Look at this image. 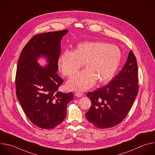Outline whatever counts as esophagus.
Masks as SVG:
<instances>
[{
	"label": "esophagus",
	"mask_w": 155,
	"mask_h": 155,
	"mask_svg": "<svg viewBox=\"0 0 155 155\" xmlns=\"http://www.w3.org/2000/svg\"><path fill=\"white\" fill-rule=\"evenodd\" d=\"M75 95L77 97H81V96L83 95V94L81 93V92H75Z\"/></svg>",
	"instance_id": "obj_1"
}]
</instances>
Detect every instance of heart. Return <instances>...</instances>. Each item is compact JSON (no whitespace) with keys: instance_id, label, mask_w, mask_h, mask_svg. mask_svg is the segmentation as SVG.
Listing matches in <instances>:
<instances>
[{"instance_id":"obj_1","label":"heart","mask_w":155,"mask_h":155,"mask_svg":"<svg viewBox=\"0 0 155 155\" xmlns=\"http://www.w3.org/2000/svg\"><path fill=\"white\" fill-rule=\"evenodd\" d=\"M122 51L116 45L99 41L78 44L74 51L65 50L58 60L59 67L64 76L71 77L83 64L86 69L70 79L67 86L74 91H85L96 81H108L114 76L122 60Z\"/></svg>"}]
</instances>
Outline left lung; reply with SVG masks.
Returning a JSON list of instances; mask_svg holds the SVG:
<instances>
[{
  "label": "left lung",
  "mask_w": 155,
  "mask_h": 155,
  "mask_svg": "<svg viewBox=\"0 0 155 155\" xmlns=\"http://www.w3.org/2000/svg\"><path fill=\"white\" fill-rule=\"evenodd\" d=\"M137 60L130 50L121 71L107 85L87 94L91 101L86 113L87 120L100 129L112 128L122 122L137 95Z\"/></svg>",
  "instance_id": "8db88e82"
}]
</instances>
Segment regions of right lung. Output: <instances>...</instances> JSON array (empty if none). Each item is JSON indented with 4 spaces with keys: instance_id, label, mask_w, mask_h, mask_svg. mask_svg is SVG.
<instances>
[{
    "instance_id": "add662e5",
    "label": "right lung",
    "mask_w": 155,
    "mask_h": 155,
    "mask_svg": "<svg viewBox=\"0 0 155 155\" xmlns=\"http://www.w3.org/2000/svg\"><path fill=\"white\" fill-rule=\"evenodd\" d=\"M67 30L33 36L23 48L18 60L16 74V95L28 118L36 126L52 129L66 116L72 92L63 93L58 88L63 80L58 75L61 39ZM44 55L49 64L40 67L37 59Z\"/></svg>"
}]
</instances>
